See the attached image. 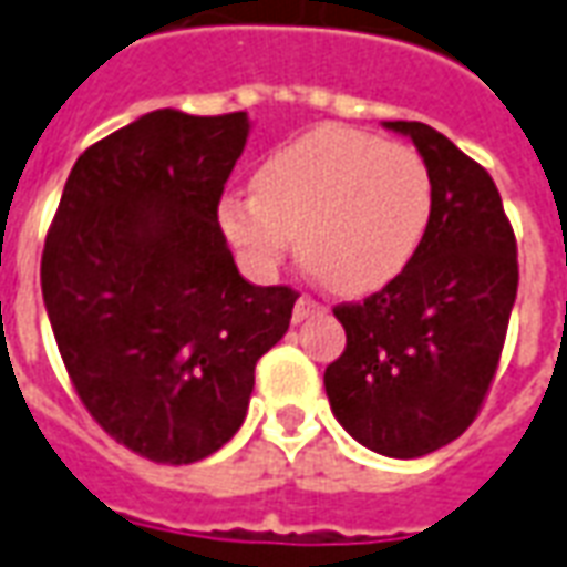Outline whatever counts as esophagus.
I'll return each instance as SVG.
<instances>
[{
    "label": "esophagus",
    "instance_id": "esophagus-1",
    "mask_svg": "<svg viewBox=\"0 0 567 567\" xmlns=\"http://www.w3.org/2000/svg\"><path fill=\"white\" fill-rule=\"evenodd\" d=\"M321 303L319 300H312V297H300L295 303V321H307L309 316H319L321 312Z\"/></svg>",
    "mask_w": 567,
    "mask_h": 567
}]
</instances>
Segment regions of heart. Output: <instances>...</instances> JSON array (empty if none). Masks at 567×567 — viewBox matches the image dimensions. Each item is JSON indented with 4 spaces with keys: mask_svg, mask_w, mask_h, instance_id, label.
<instances>
[{
    "mask_svg": "<svg viewBox=\"0 0 567 567\" xmlns=\"http://www.w3.org/2000/svg\"><path fill=\"white\" fill-rule=\"evenodd\" d=\"M431 212L434 182L419 151L331 124L272 151L255 194H224L218 221L255 270H276L297 236L321 285L373 295L416 258Z\"/></svg>",
    "mask_w": 567,
    "mask_h": 567,
    "instance_id": "obj_1",
    "label": "heart"
}]
</instances>
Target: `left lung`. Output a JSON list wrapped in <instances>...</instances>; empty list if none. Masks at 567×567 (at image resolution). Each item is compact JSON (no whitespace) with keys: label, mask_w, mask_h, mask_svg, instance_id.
<instances>
[{"label":"left lung","mask_w":567,"mask_h":567,"mask_svg":"<svg viewBox=\"0 0 567 567\" xmlns=\"http://www.w3.org/2000/svg\"><path fill=\"white\" fill-rule=\"evenodd\" d=\"M434 182L425 243L394 282L333 316L346 352L324 370L337 422L368 450L419 458L480 413L511 321L516 239L492 175L419 121H385Z\"/></svg>","instance_id":"obj_1"}]
</instances>
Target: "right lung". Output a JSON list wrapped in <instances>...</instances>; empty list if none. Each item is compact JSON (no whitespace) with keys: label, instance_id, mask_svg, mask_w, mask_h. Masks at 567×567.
Listing matches in <instances>:
<instances>
[{"label":"right lung","instance_id":"obj_1","mask_svg":"<svg viewBox=\"0 0 567 567\" xmlns=\"http://www.w3.org/2000/svg\"><path fill=\"white\" fill-rule=\"evenodd\" d=\"M248 115L157 109L81 154L42 255V297L75 392L109 437L161 464L221 450L297 295L246 282L218 199Z\"/></svg>","mask_w":567,"mask_h":567}]
</instances>
